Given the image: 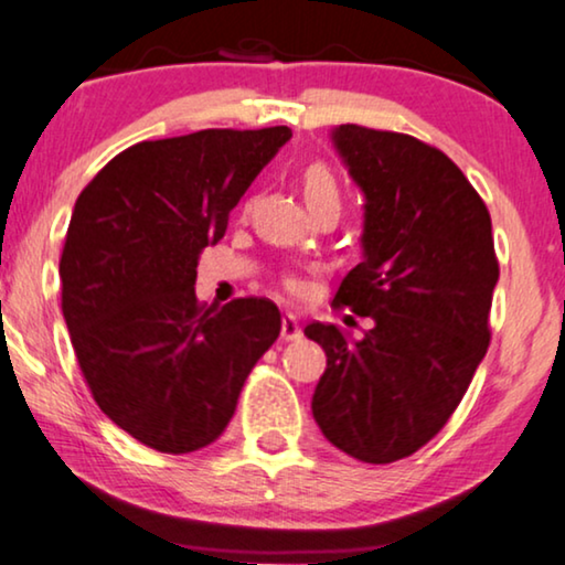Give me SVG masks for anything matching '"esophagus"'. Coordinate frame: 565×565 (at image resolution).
Wrapping results in <instances>:
<instances>
[{
    "instance_id": "esophagus-1",
    "label": "esophagus",
    "mask_w": 565,
    "mask_h": 565,
    "mask_svg": "<svg viewBox=\"0 0 565 565\" xmlns=\"http://www.w3.org/2000/svg\"><path fill=\"white\" fill-rule=\"evenodd\" d=\"M303 337V329H300V319L296 313L282 316V339L285 342H298Z\"/></svg>"
}]
</instances>
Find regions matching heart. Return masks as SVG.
<instances>
[{
	"instance_id": "b5f03b06",
	"label": "heart",
	"mask_w": 565,
	"mask_h": 565,
	"mask_svg": "<svg viewBox=\"0 0 565 565\" xmlns=\"http://www.w3.org/2000/svg\"><path fill=\"white\" fill-rule=\"evenodd\" d=\"M303 195L311 211L321 205H342V182L334 174V169L323 161H313L303 172ZM290 290H300L298 280H288Z\"/></svg>"
}]
</instances>
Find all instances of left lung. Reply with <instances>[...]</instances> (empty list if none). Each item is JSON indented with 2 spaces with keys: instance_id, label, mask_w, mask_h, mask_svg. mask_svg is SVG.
Wrapping results in <instances>:
<instances>
[{
  "instance_id": "obj_1",
  "label": "left lung",
  "mask_w": 565,
  "mask_h": 565,
  "mask_svg": "<svg viewBox=\"0 0 565 565\" xmlns=\"http://www.w3.org/2000/svg\"><path fill=\"white\" fill-rule=\"evenodd\" d=\"M334 146L365 192V259L334 306L373 329L352 339L308 323L327 352L311 408L331 445L385 466L427 445L466 396L491 342L499 259L489 207L435 146L354 122L334 130Z\"/></svg>"
}]
</instances>
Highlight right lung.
<instances>
[{
	"label": "right lung",
	"mask_w": 565,
	"mask_h": 565,
	"mask_svg": "<svg viewBox=\"0 0 565 565\" xmlns=\"http://www.w3.org/2000/svg\"><path fill=\"white\" fill-rule=\"evenodd\" d=\"M288 126L207 128L141 141L76 198L61 252V311L97 406L151 450L221 437L252 367L280 337L269 298L200 303L198 257L288 141Z\"/></svg>",
	"instance_id": "obj_1"
}]
</instances>
